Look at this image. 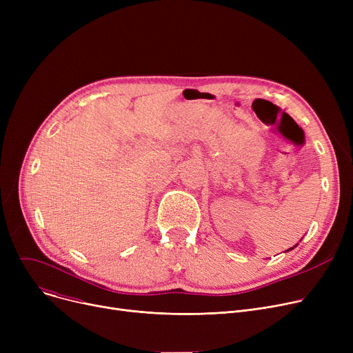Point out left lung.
<instances>
[{"instance_id":"left-lung-1","label":"left lung","mask_w":353,"mask_h":353,"mask_svg":"<svg viewBox=\"0 0 353 353\" xmlns=\"http://www.w3.org/2000/svg\"><path fill=\"white\" fill-rule=\"evenodd\" d=\"M292 249H293V248H290V249H289V250H292ZM289 250H288V252H289Z\"/></svg>"}]
</instances>
